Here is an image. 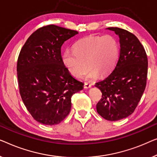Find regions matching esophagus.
Returning a JSON list of instances; mask_svg holds the SVG:
<instances>
[{"instance_id": "obj_1", "label": "esophagus", "mask_w": 157, "mask_h": 157, "mask_svg": "<svg viewBox=\"0 0 157 157\" xmlns=\"http://www.w3.org/2000/svg\"><path fill=\"white\" fill-rule=\"evenodd\" d=\"M91 87H92V85L90 83L85 82V85H84V87L86 88V89H88V88H90Z\"/></svg>"}]
</instances>
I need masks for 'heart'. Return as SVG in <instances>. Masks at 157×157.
<instances>
[{
  "label": "heart",
  "mask_w": 157,
  "mask_h": 157,
  "mask_svg": "<svg viewBox=\"0 0 157 157\" xmlns=\"http://www.w3.org/2000/svg\"><path fill=\"white\" fill-rule=\"evenodd\" d=\"M74 51L66 50L63 54V63L70 73L82 78L89 67L85 78H95L98 74L105 76L113 70L119 58V45L112 35H90L79 39L73 45Z\"/></svg>",
  "instance_id": "obj_1"
}]
</instances>
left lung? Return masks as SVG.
Returning <instances> with one entry per match:
<instances>
[{"instance_id":"1","label":"left lung","mask_w":157,"mask_h":157,"mask_svg":"<svg viewBox=\"0 0 157 157\" xmlns=\"http://www.w3.org/2000/svg\"><path fill=\"white\" fill-rule=\"evenodd\" d=\"M120 37V56L105 79L97 82L102 98L97 112L108 121H117L133 113L147 85L148 59L144 47L134 34L119 28H108Z\"/></svg>"}]
</instances>
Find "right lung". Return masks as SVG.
<instances>
[{
    "label": "right lung",
    "instance_id": "obj_1",
    "mask_svg": "<svg viewBox=\"0 0 157 157\" xmlns=\"http://www.w3.org/2000/svg\"><path fill=\"white\" fill-rule=\"evenodd\" d=\"M78 31L48 25L30 35L20 52L17 75L22 100L37 122L58 124L69 114L72 94L84 84L63 63L61 47Z\"/></svg>",
    "mask_w": 157,
    "mask_h": 157
}]
</instances>
